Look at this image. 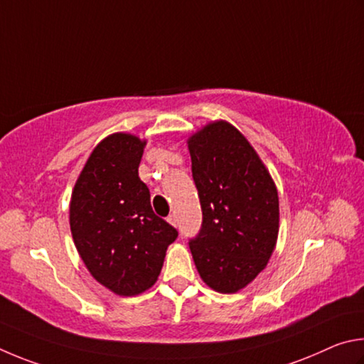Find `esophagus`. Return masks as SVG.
I'll return each mask as SVG.
<instances>
[{"label": "esophagus", "instance_id": "34e87169", "mask_svg": "<svg viewBox=\"0 0 364 364\" xmlns=\"http://www.w3.org/2000/svg\"><path fill=\"white\" fill-rule=\"evenodd\" d=\"M168 222H169L171 225L177 227V219H176V215H174V214H169V215H168Z\"/></svg>", "mask_w": 364, "mask_h": 364}]
</instances>
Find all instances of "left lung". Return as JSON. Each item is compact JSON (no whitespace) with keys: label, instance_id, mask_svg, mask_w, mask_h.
Returning a JSON list of instances; mask_svg holds the SVG:
<instances>
[{"label":"left lung","instance_id":"8db88e82","mask_svg":"<svg viewBox=\"0 0 364 364\" xmlns=\"http://www.w3.org/2000/svg\"><path fill=\"white\" fill-rule=\"evenodd\" d=\"M187 144L203 211L190 251L203 282L233 294L265 269L275 250V182L246 137L227 121L206 124Z\"/></svg>","mask_w":364,"mask_h":364}]
</instances>
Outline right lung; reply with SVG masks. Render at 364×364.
Returning <instances> with one entry per match:
<instances>
[{"label":"right lung","mask_w":364,"mask_h":364,"mask_svg":"<svg viewBox=\"0 0 364 364\" xmlns=\"http://www.w3.org/2000/svg\"><path fill=\"white\" fill-rule=\"evenodd\" d=\"M145 140L117 132L92 150L75 183L70 230L86 269L118 296L151 288L177 230L153 213L139 164Z\"/></svg>","instance_id":"1"}]
</instances>
